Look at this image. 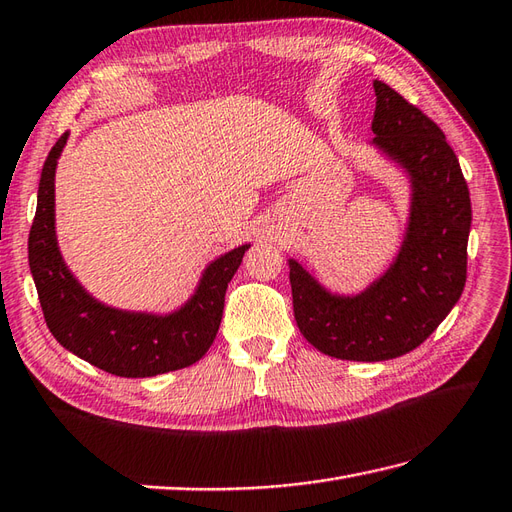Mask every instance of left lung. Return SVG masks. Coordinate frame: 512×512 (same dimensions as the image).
Returning a JSON list of instances; mask_svg holds the SVG:
<instances>
[{"mask_svg":"<svg viewBox=\"0 0 512 512\" xmlns=\"http://www.w3.org/2000/svg\"><path fill=\"white\" fill-rule=\"evenodd\" d=\"M373 139L406 174V231L390 266L355 294L320 283L290 257L294 318L305 340L338 360L382 362L417 349L443 323L467 281L471 200L443 130L375 80Z\"/></svg>","mask_w":512,"mask_h":512,"instance_id":"left-lung-1","label":"left lung"}]
</instances>
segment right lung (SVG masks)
<instances>
[{
    "instance_id": "1",
    "label": "right lung",
    "mask_w": 512,
    "mask_h": 512,
    "mask_svg": "<svg viewBox=\"0 0 512 512\" xmlns=\"http://www.w3.org/2000/svg\"><path fill=\"white\" fill-rule=\"evenodd\" d=\"M69 133L56 141L41 172L28 259L45 323L67 351L120 377H154L192 366L216 340L227 285L251 244L209 261L194 294L172 312H135L106 305L65 264L56 237L54 178Z\"/></svg>"
}]
</instances>
